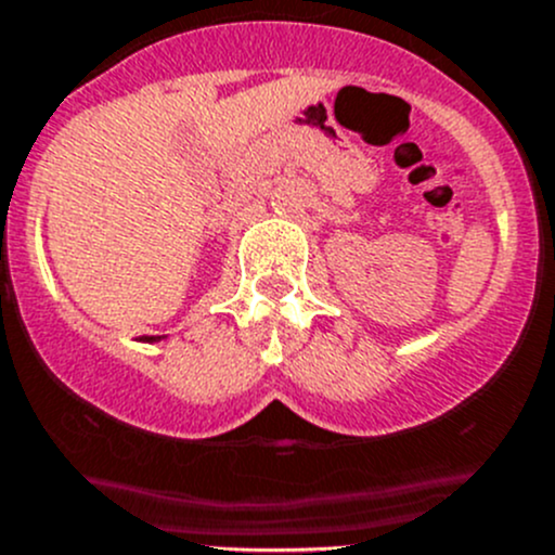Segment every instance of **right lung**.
Here are the masks:
<instances>
[{"label":"right lung","mask_w":555,"mask_h":555,"mask_svg":"<svg viewBox=\"0 0 555 555\" xmlns=\"http://www.w3.org/2000/svg\"><path fill=\"white\" fill-rule=\"evenodd\" d=\"M158 339H164V337H147V343H158Z\"/></svg>","instance_id":"obj_1"}]
</instances>
